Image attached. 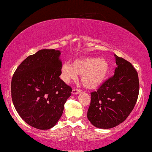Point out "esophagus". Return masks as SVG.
<instances>
[{
	"label": "esophagus",
	"mask_w": 152,
	"mask_h": 152,
	"mask_svg": "<svg viewBox=\"0 0 152 152\" xmlns=\"http://www.w3.org/2000/svg\"><path fill=\"white\" fill-rule=\"evenodd\" d=\"M80 92H81V90H80V89H78V88H73V90H72V94H79Z\"/></svg>",
	"instance_id": "esophagus-1"
}]
</instances>
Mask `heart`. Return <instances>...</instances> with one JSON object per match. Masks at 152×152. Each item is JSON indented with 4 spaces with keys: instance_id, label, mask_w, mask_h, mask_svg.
I'll return each instance as SVG.
<instances>
[{
    "instance_id": "b5f03b06",
    "label": "heart",
    "mask_w": 152,
    "mask_h": 152,
    "mask_svg": "<svg viewBox=\"0 0 152 152\" xmlns=\"http://www.w3.org/2000/svg\"><path fill=\"white\" fill-rule=\"evenodd\" d=\"M109 61L104 58L86 57L76 59L61 66V77L66 82L82 75V83L86 88H96L103 83L109 72Z\"/></svg>"
}]
</instances>
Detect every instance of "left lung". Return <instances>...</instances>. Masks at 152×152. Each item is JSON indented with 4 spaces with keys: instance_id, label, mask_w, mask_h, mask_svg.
Wrapping results in <instances>:
<instances>
[{
    "instance_id": "obj_1",
    "label": "left lung",
    "mask_w": 152,
    "mask_h": 152,
    "mask_svg": "<svg viewBox=\"0 0 152 152\" xmlns=\"http://www.w3.org/2000/svg\"><path fill=\"white\" fill-rule=\"evenodd\" d=\"M115 74L92 92L87 117L98 128L110 129L123 123L137 102L140 83L132 64L115 55Z\"/></svg>"
}]
</instances>
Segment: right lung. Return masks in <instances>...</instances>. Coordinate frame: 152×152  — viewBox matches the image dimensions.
<instances>
[{"instance_id": "right-lung-1", "label": "right lung", "mask_w": 152, "mask_h": 152, "mask_svg": "<svg viewBox=\"0 0 152 152\" xmlns=\"http://www.w3.org/2000/svg\"><path fill=\"white\" fill-rule=\"evenodd\" d=\"M60 51L41 50L25 59L11 80L15 109L27 124L39 129L54 126L63 113L72 88L60 76Z\"/></svg>"}]
</instances>
